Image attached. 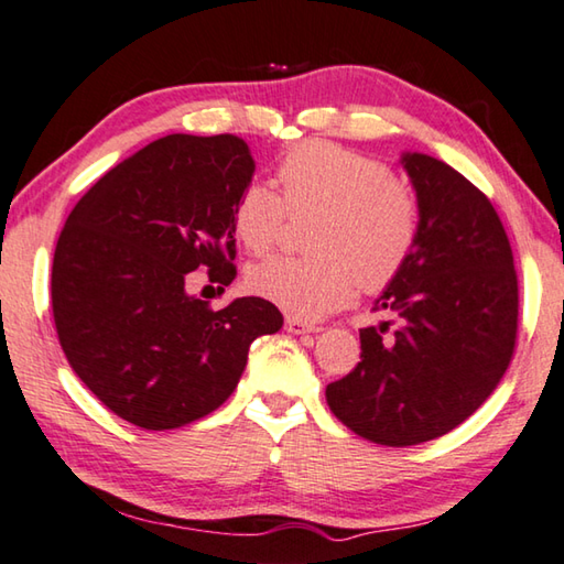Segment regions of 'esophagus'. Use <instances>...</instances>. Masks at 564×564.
Returning <instances> with one entry per match:
<instances>
[{
	"label": "esophagus",
	"instance_id": "obj_1",
	"mask_svg": "<svg viewBox=\"0 0 564 564\" xmlns=\"http://www.w3.org/2000/svg\"><path fill=\"white\" fill-rule=\"evenodd\" d=\"M284 327H288V332H292V334H317L322 329L319 324L307 322V319H300V317H288V322H284Z\"/></svg>",
	"mask_w": 564,
	"mask_h": 564
}]
</instances>
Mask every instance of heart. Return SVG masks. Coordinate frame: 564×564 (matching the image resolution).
Instances as JSON below:
<instances>
[{
  "label": "heart",
  "instance_id": "obj_1",
  "mask_svg": "<svg viewBox=\"0 0 564 564\" xmlns=\"http://www.w3.org/2000/svg\"><path fill=\"white\" fill-rule=\"evenodd\" d=\"M280 195L242 187L232 230L247 252H267L290 215L317 213L310 260L270 257L247 270V290L300 317H319L351 300L357 284L377 292L413 252L421 210L411 187L383 163L329 141H304L276 165Z\"/></svg>",
  "mask_w": 564,
  "mask_h": 564
}]
</instances>
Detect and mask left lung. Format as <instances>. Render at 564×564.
I'll return each mask as SVG.
<instances>
[{
    "label": "left lung",
    "mask_w": 564,
    "mask_h": 564,
    "mask_svg": "<svg viewBox=\"0 0 564 564\" xmlns=\"http://www.w3.org/2000/svg\"><path fill=\"white\" fill-rule=\"evenodd\" d=\"M421 223L413 252L359 332L361 361L327 387L334 416L381 446H416L460 426L506 373L518 339V274L496 207L468 177L403 153Z\"/></svg>",
    "instance_id": "8db88e82"
}]
</instances>
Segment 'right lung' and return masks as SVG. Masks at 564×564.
<instances>
[{
  "label": "right lung",
  "mask_w": 564,
  "mask_h": 564,
  "mask_svg": "<svg viewBox=\"0 0 564 564\" xmlns=\"http://www.w3.org/2000/svg\"><path fill=\"white\" fill-rule=\"evenodd\" d=\"M252 173L242 138L173 133L111 167L66 217L52 267L58 344L133 426L181 429L220 409L250 344L282 329L262 297L215 312L187 294L200 267L223 290L235 280L232 207Z\"/></svg>",
  "instance_id": "add662e5"
}]
</instances>
